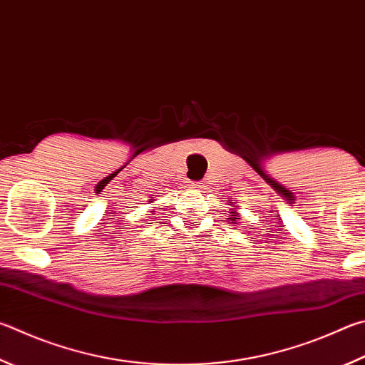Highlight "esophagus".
Masks as SVG:
<instances>
[{
	"label": "esophagus",
	"instance_id": "esophagus-1",
	"mask_svg": "<svg viewBox=\"0 0 365 365\" xmlns=\"http://www.w3.org/2000/svg\"><path fill=\"white\" fill-rule=\"evenodd\" d=\"M190 188L201 190V188H204V183L202 182H190Z\"/></svg>",
	"mask_w": 365,
	"mask_h": 365
}]
</instances>
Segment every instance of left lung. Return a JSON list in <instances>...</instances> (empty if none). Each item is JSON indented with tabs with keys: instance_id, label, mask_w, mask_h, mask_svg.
Returning <instances> with one entry per match:
<instances>
[{
	"instance_id": "1",
	"label": "left lung",
	"mask_w": 365,
	"mask_h": 365,
	"mask_svg": "<svg viewBox=\"0 0 365 365\" xmlns=\"http://www.w3.org/2000/svg\"><path fill=\"white\" fill-rule=\"evenodd\" d=\"M233 207H236V205H233ZM230 214H231V217L228 218V220H230V223H237V222H236V218H237V217H240V214H237V212H236L235 209H231V212H230Z\"/></svg>"
}]
</instances>
